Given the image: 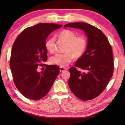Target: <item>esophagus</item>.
Segmentation results:
<instances>
[{
  "mask_svg": "<svg viewBox=\"0 0 125 125\" xmlns=\"http://www.w3.org/2000/svg\"><path fill=\"white\" fill-rule=\"evenodd\" d=\"M67 69L65 68H64V67H60V72H62L65 71Z\"/></svg>",
  "mask_w": 125,
  "mask_h": 125,
  "instance_id": "34e87169",
  "label": "esophagus"
}]
</instances>
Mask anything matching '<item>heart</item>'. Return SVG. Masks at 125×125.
<instances>
[{"label":"heart","mask_w":125,"mask_h":125,"mask_svg":"<svg viewBox=\"0 0 125 125\" xmlns=\"http://www.w3.org/2000/svg\"><path fill=\"white\" fill-rule=\"evenodd\" d=\"M59 37L67 42L63 53H57L50 59L52 64L65 67L68 65L74 58H79L84 54L88 47V40L84 36H77L74 31L64 30L59 34ZM45 49L50 53L54 51V38L50 37L45 42Z\"/></svg>","instance_id":"heart-1"}]
</instances>
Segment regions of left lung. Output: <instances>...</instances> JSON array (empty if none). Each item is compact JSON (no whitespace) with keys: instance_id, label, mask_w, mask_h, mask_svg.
I'll return each instance as SVG.
<instances>
[{"instance_id":"1","label":"left lung","mask_w":125,"mask_h":125,"mask_svg":"<svg viewBox=\"0 0 125 125\" xmlns=\"http://www.w3.org/2000/svg\"><path fill=\"white\" fill-rule=\"evenodd\" d=\"M65 27L79 28L88 36L84 54L69 69L68 84L74 95L88 101L96 98L106 88L114 72L112 48L104 33L97 27L85 23L66 24ZM78 68L84 70L81 73Z\"/></svg>"}]
</instances>
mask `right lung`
<instances>
[{"label":"right lung","instance_id":"obj_1","mask_svg":"<svg viewBox=\"0 0 125 125\" xmlns=\"http://www.w3.org/2000/svg\"><path fill=\"white\" fill-rule=\"evenodd\" d=\"M62 25L39 23L27 27L16 37L12 48L10 65L15 86L27 98L39 100L50 90L60 73L56 65L43 64L47 60L45 42L51 32ZM39 66H45L41 73Z\"/></svg>","mask_w":125,"mask_h":125}]
</instances>
